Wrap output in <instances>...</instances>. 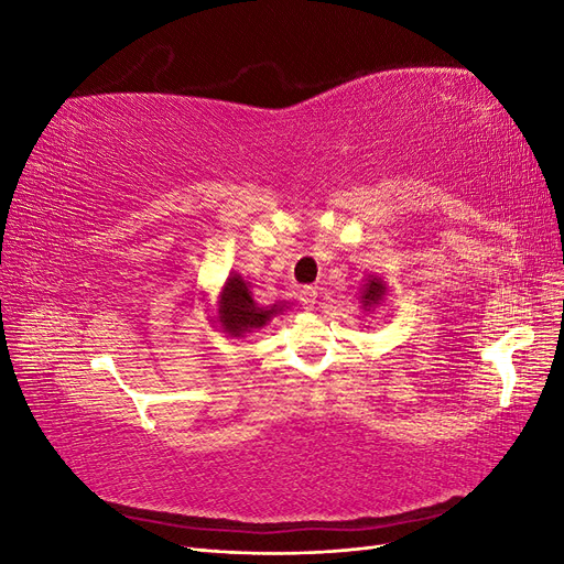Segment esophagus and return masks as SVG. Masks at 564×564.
Here are the masks:
<instances>
[{
  "label": "esophagus",
  "instance_id": "esophagus-1",
  "mask_svg": "<svg viewBox=\"0 0 564 564\" xmlns=\"http://www.w3.org/2000/svg\"><path fill=\"white\" fill-rule=\"evenodd\" d=\"M299 299H301V303L305 305V308L313 311L315 303H317V289H315V286H303Z\"/></svg>",
  "mask_w": 564,
  "mask_h": 564
}]
</instances>
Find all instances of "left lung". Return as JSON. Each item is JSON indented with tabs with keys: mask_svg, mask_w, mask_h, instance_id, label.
Here are the masks:
<instances>
[{
	"mask_svg": "<svg viewBox=\"0 0 564 564\" xmlns=\"http://www.w3.org/2000/svg\"><path fill=\"white\" fill-rule=\"evenodd\" d=\"M383 296H386V282L381 280V278H367V282L362 284V289H360V303H362V308L365 311H371V308H377V305L383 301Z\"/></svg>",
	"mask_w": 564,
	"mask_h": 564,
	"instance_id": "left-lung-1",
	"label": "left lung"
}]
</instances>
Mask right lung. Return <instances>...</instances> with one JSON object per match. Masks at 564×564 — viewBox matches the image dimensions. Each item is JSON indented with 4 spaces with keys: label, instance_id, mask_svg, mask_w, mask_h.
Returning a JSON list of instances; mask_svg holds the SVG:
<instances>
[{
    "label": "right lung",
    "instance_id": "1",
    "mask_svg": "<svg viewBox=\"0 0 564 564\" xmlns=\"http://www.w3.org/2000/svg\"><path fill=\"white\" fill-rule=\"evenodd\" d=\"M284 311V305H270V308H261L259 303L251 299L249 282H245L240 275H230L224 284L216 301V324L218 329L232 336L242 338L256 329L265 327V324Z\"/></svg>",
    "mask_w": 564,
    "mask_h": 564
}]
</instances>
